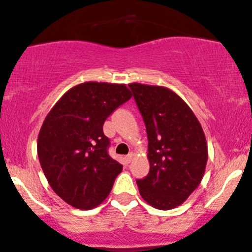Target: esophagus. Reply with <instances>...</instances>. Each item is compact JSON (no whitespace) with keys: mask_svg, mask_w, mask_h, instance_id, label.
I'll use <instances>...</instances> for the list:
<instances>
[{"mask_svg":"<svg viewBox=\"0 0 252 252\" xmlns=\"http://www.w3.org/2000/svg\"><path fill=\"white\" fill-rule=\"evenodd\" d=\"M132 158H134V154H132V153H130V154H128L126 156V162H130V161L132 160Z\"/></svg>","mask_w":252,"mask_h":252,"instance_id":"1","label":"esophagus"}]
</instances>
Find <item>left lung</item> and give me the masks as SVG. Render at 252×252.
I'll return each mask as SVG.
<instances>
[{
	"mask_svg": "<svg viewBox=\"0 0 252 252\" xmlns=\"http://www.w3.org/2000/svg\"><path fill=\"white\" fill-rule=\"evenodd\" d=\"M148 136V175L136 180L142 198L170 210L190 195L204 176L207 143L198 118L175 92L162 86L129 84Z\"/></svg>",
	"mask_w": 252,
	"mask_h": 252,
	"instance_id": "left-lung-1",
	"label": "left lung"
}]
</instances>
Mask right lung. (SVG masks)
<instances>
[{"instance_id":"right-lung-1","label":"right lung","mask_w":252,"mask_h":252,"mask_svg":"<svg viewBox=\"0 0 252 252\" xmlns=\"http://www.w3.org/2000/svg\"><path fill=\"white\" fill-rule=\"evenodd\" d=\"M131 98L123 84L88 82L68 90L43 121L37 156L52 189L80 210L109 195L123 166L109 155L103 124Z\"/></svg>"}]
</instances>
